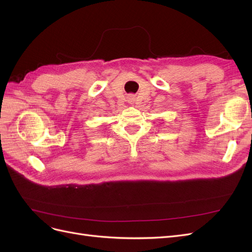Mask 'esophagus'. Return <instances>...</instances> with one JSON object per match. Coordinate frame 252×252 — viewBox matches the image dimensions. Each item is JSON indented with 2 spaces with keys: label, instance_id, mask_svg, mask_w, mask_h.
I'll list each match as a JSON object with an SVG mask.
<instances>
[{
  "label": "esophagus",
  "instance_id": "obj_1",
  "mask_svg": "<svg viewBox=\"0 0 252 252\" xmlns=\"http://www.w3.org/2000/svg\"><path fill=\"white\" fill-rule=\"evenodd\" d=\"M127 101H128V103L130 104V105H133V103H134V96L133 95H128Z\"/></svg>",
  "mask_w": 252,
  "mask_h": 252
}]
</instances>
